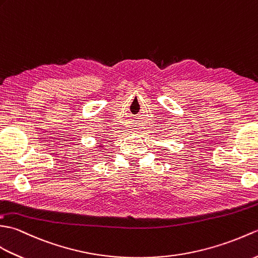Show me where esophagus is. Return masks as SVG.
I'll list each match as a JSON object with an SVG mask.
<instances>
[{
	"label": "esophagus",
	"instance_id": "obj_1",
	"mask_svg": "<svg viewBox=\"0 0 258 258\" xmlns=\"http://www.w3.org/2000/svg\"><path fill=\"white\" fill-rule=\"evenodd\" d=\"M140 129V125H139V122H137L136 124H134V130L135 131H138Z\"/></svg>",
	"mask_w": 258,
	"mask_h": 258
}]
</instances>
